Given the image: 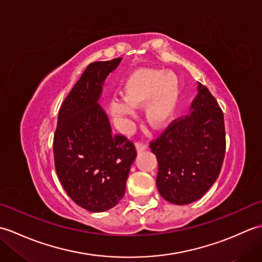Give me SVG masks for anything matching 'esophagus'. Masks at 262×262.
Here are the masks:
<instances>
[{
    "label": "esophagus",
    "mask_w": 262,
    "mask_h": 262,
    "mask_svg": "<svg viewBox=\"0 0 262 262\" xmlns=\"http://www.w3.org/2000/svg\"><path fill=\"white\" fill-rule=\"evenodd\" d=\"M135 146H136L137 152H143V151H145V149L147 148V144L145 142L140 141V142L136 143Z\"/></svg>",
    "instance_id": "obj_1"
}]
</instances>
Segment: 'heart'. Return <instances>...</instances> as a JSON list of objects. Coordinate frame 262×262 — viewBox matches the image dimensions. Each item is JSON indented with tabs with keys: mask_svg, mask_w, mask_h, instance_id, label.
<instances>
[{
	"mask_svg": "<svg viewBox=\"0 0 262 262\" xmlns=\"http://www.w3.org/2000/svg\"><path fill=\"white\" fill-rule=\"evenodd\" d=\"M124 99H113L109 111L116 119L130 118L134 108L146 107L147 121L155 128H162L172 120L178 101V89L174 80L164 71L143 69L128 77Z\"/></svg>",
	"mask_w": 262,
	"mask_h": 262,
	"instance_id": "b5f03b06",
	"label": "heart"
}]
</instances>
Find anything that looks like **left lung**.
<instances>
[{"mask_svg":"<svg viewBox=\"0 0 262 262\" xmlns=\"http://www.w3.org/2000/svg\"><path fill=\"white\" fill-rule=\"evenodd\" d=\"M149 147L166 202L187 205L207 192L220 176L226 147L223 111L207 88L199 83L190 113L172 121Z\"/></svg>","mask_w":262,"mask_h":262,"instance_id":"8db88e82","label":"left lung"}]
</instances>
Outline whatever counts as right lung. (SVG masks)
I'll list each match as a JSON object with an SVG mask.
<instances>
[{
  "instance_id": "obj_1",
  "label": "right lung",
  "mask_w": 262,
  "mask_h": 262,
  "mask_svg": "<svg viewBox=\"0 0 262 262\" xmlns=\"http://www.w3.org/2000/svg\"><path fill=\"white\" fill-rule=\"evenodd\" d=\"M121 58L91 63L59 109L54 134L55 169L66 193L89 211L108 210L124 197L136 148L114 135L98 103L105 77Z\"/></svg>"
}]
</instances>
